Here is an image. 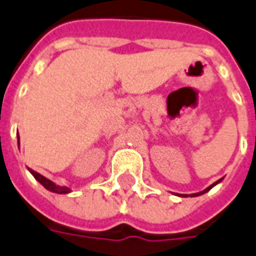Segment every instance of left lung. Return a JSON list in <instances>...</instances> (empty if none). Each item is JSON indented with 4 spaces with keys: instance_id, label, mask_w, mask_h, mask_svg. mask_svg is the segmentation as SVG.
<instances>
[{
    "instance_id": "1",
    "label": "left lung",
    "mask_w": 256,
    "mask_h": 256,
    "mask_svg": "<svg viewBox=\"0 0 256 256\" xmlns=\"http://www.w3.org/2000/svg\"><path fill=\"white\" fill-rule=\"evenodd\" d=\"M223 180V178H220V179H218V180H216V182H214L212 183V184H210V186L207 187V188H204V190L203 191H200V192H195V194H175V195H178V196H182V198H186V196H199V195H202V194H204V192H207V191H210L211 188H212V187L214 186H216V184H218V183H220Z\"/></svg>"
}]
</instances>
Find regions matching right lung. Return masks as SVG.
I'll return each instance as SVG.
<instances>
[{
  "instance_id": "obj_1",
  "label": "right lung",
  "mask_w": 256,
  "mask_h": 256,
  "mask_svg": "<svg viewBox=\"0 0 256 256\" xmlns=\"http://www.w3.org/2000/svg\"><path fill=\"white\" fill-rule=\"evenodd\" d=\"M18 146H20V136H18ZM30 174L33 175L34 178L37 179L38 182L41 183L42 186L45 187L46 190L52 191V192H56V194H69L70 188L69 187H65V186H58V184H56L54 182H52L50 179L45 178V176H42L41 174H38V172H36L34 170H32V168H29Z\"/></svg>"
}]
</instances>
